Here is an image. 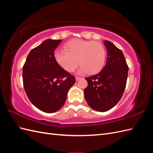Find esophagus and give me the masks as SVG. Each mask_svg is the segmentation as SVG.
<instances>
[{"instance_id":"1","label":"esophagus","mask_w":153,"mask_h":153,"mask_svg":"<svg viewBox=\"0 0 153 153\" xmlns=\"http://www.w3.org/2000/svg\"><path fill=\"white\" fill-rule=\"evenodd\" d=\"M80 78H81L80 77H78V76H76V77H75V79H76V81L79 80L80 79Z\"/></svg>"}]
</instances>
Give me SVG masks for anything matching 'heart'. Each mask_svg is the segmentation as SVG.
I'll list each match as a JSON object with an SVG mask.
<instances>
[{"label": "heart", "mask_w": 153, "mask_h": 153, "mask_svg": "<svg viewBox=\"0 0 153 153\" xmlns=\"http://www.w3.org/2000/svg\"><path fill=\"white\" fill-rule=\"evenodd\" d=\"M64 48L65 51H56L54 58L59 65L68 72L73 71L79 63L81 64L79 73L95 74L104 66L106 51L98 42L75 39L67 42Z\"/></svg>", "instance_id": "heart-1"}]
</instances>
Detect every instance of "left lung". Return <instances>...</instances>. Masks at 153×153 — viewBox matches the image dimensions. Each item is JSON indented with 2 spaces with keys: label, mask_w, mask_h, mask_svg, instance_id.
I'll list each match as a JSON object with an SVG mask.
<instances>
[{
  "label": "left lung",
  "mask_w": 153,
  "mask_h": 153,
  "mask_svg": "<svg viewBox=\"0 0 153 153\" xmlns=\"http://www.w3.org/2000/svg\"><path fill=\"white\" fill-rule=\"evenodd\" d=\"M103 43L107 50L106 65L97 75L85 78L88 85L84 90L87 104L98 112L110 110L121 100L128 73L122 51L109 41Z\"/></svg>",
  "instance_id": "1"
}]
</instances>
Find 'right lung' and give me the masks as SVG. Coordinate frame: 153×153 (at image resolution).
<instances>
[{"label": "right lung", "mask_w": 153, "mask_h": 153, "mask_svg": "<svg viewBox=\"0 0 153 153\" xmlns=\"http://www.w3.org/2000/svg\"><path fill=\"white\" fill-rule=\"evenodd\" d=\"M62 39H48L32 49L23 67V82L29 100L36 108L53 113L65 103L75 78L56 62L54 51Z\"/></svg>", "instance_id": "obj_1"}]
</instances>
